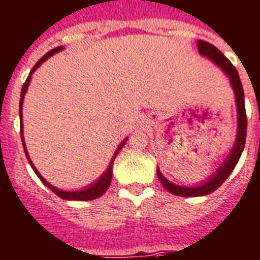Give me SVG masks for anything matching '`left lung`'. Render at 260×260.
<instances>
[{
    "label": "left lung",
    "mask_w": 260,
    "mask_h": 260,
    "mask_svg": "<svg viewBox=\"0 0 260 260\" xmlns=\"http://www.w3.org/2000/svg\"><path fill=\"white\" fill-rule=\"evenodd\" d=\"M198 50L203 57L207 58L217 65L229 79L231 86L235 92L236 108H237V134H236V140L231 152L228 154L226 159L221 164V166L214 172L210 177L203 180L202 183H198L192 187H184V185H177L172 183L161 173V170L156 169V176L164 187L173 195L184 196V198H195V196L209 195L211 192L222 185V183L229 177V174L233 172L235 166L240 159L241 152L244 150L245 136H247V114H245V104H244V91L241 86V80L236 68L232 65V62L225 57V55L218 50L217 47L213 46L211 43L206 41H198Z\"/></svg>",
    "instance_id": "obj_1"
}]
</instances>
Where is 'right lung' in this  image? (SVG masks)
Masks as SVG:
<instances>
[{
    "instance_id": "1",
    "label": "right lung",
    "mask_w": 260,
    "mask_h": 260,
    "mask_svg": "<svg viewBox=\"0 0 260 260\" xmlns=\"http://www.w3.org/2000/svg\"><path fill=\"white\" fill-rule=\"evenodd\" d=\"M64 50V46H58L55 47V49H53V50H50L49 53H46V54L43 55L42 58L38 61L37 64H35V67H34L32 69H31V72H29L28 77H27V80H25L24 86H23V88H21V95H20V105H19V114H20V121H21V124H20V135H21V142H23V147H24V152H25V156H27V159H28L29 165H31V168H32V170L37 173V176L39 177V180L42 181L45 185H46L49 189H50L51 192H54L55 195L59 196L61 199H64V201H94V199H96V198H99V196H102L105 193V192L108 191L109 185H110V183H112V173H113V162H114V159H116L117 154H118V151L121 150L122 147H124V144L126 143V140H128V138H125L124 140H122L121 143H120V146L117 147L116 152H114V155L112 156V161H110V164H109L108 169L105 170V173L101 176V177L98 178V180H95L94 183L90 184L88 187L83 188V189H77V191H64V189H59V188L54 187V185H51L49 181H46L45 178L41 176V173L38 172V169L34 166L32 161H31V158H29L28 155V151H27V147H25V143H24V135H23V102H24V95L25 92H27V90H28V86H29V82H31V77H32V73L35 72V69H38L41 65L46 61L49 57H51L53 54H55V53H58V51Z\"/></svg>"
}]
</instances>
